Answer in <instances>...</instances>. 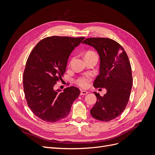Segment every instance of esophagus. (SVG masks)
<instances>
[{
  "instance_id": "1",
  "label": "esophagus",
  "mask_w": 155,
  "mask_h": 155,
  "mask_svg": "<svg viewBox=\"0 0 155 155\" xmlns=\"http://www.w3.org/2000/svg\"><path fill=\"white\" fill-rule=\"evenodd\" d=\"M88 92H87V91H81V92H80V94L81 95H87V94H88Z\"/></svg>"
}]
</instances>
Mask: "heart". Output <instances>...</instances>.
Instances as JSON below:
<instances>
[{
	"instance_id": "obj_1",
	"label": "heart",
	"mask_w": 155,
	"mask_h": 155,
	"mask_svg": "<svg viewBox=\"0 0 155 155\" xmlns=\"http://www.w3.org/2000/svg\"><path fill=\"white\" fill-rule=\"evenodd\" d=\"M90 55H96V54L94 52V51H87V52L86 53L85 57H86V56H90ZM91 78L90 76H86L79 78L77 82L79 84V85H80L81 87H87L88 85V83H89V81L91 80Z\"/></svg>"
}]
</instances>
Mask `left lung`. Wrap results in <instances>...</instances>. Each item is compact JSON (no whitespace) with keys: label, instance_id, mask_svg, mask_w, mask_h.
I'll use <instances>...</instances> for the list:
<instances>
[{"label":"left lung","instance_id":"left-lung-1","mask_svg":"<svg viewBox=\"0 0 155 155\" xmlns=\"http://www.w3.org/2000/svg\"><path fill=\"white\" fill-rule=\"evenodd\" d=\"M83 43L92 46L100 56V72L94 87L107 90L104 96L95 92L97 101L91 114L100 121L112 120L122 113L129 100L133 77L128 56L122 46L109 38L92 37Z\"/></svg>","mask_w":155,"mask_h":155}]
</instances>
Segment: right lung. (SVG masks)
Listing matches in <instances>:
<instances>
[{
	"instance_id": "right-lung-1",
	"label": "right lung",
	"mask_w": 155,
	"mask_h": 155,
	"mask_svg": "<svg viewBox=\"0 0 155 155\" xmlns=\"http://www.w3.org/2000/svg\"><path fill=\"white\" fill-rule=\"evenodd\" d=\"M84 39L48 37L30 53L23 74V87L28 105L40 119L55 122L65 118L80 94L77 87H68L61 92L54 90V86L63 77L70 54Z\"/></svg>"
}]
</instances>
